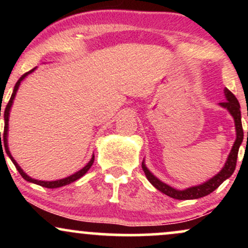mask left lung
Listing matches in <instances>:
<instances>
[{"mask_svg": "<svg viewBox=\"0 0 248 248\" xmlns=\"http://www.w3.org/2000/svg\"><path fill=\"white\" fill-rule=\"evenodd\" d=\"M225 98L226 101L220 102V106L226 108L230 112V114L234 119V126H235V132H237V139H235L234 143L231 152L229 154V157H227L226 162H225V166L223 169L219 171L217 175L213 176L212 178H210L209 181L205 182L203 184H199V186L187 187L186 190H177L173 189L168 184L163 183L160 181L157 177L153 175L152 172L148 170V168L144 164V161L142 162V169H143L144 173H146V177L148 181L153 184L154 186L157 190H160L161 192H163L164 195L169 196V197L175 198V199H181V201H186V199H197L204 196L210 195V193L215 191L217 187L223 183L224 181H226L227 178L231 177V175L234 172L235 166H237V158H238V152L239 147H240L241 142L244 140V130H243V124H241V113H240V105H239L238 99L235 98L234 94L230 90L225 88L224 90ZM247 140H248V133H247Z\"/></svg>", "mask_w": 248, "mask_h": 248, "instance_id": "8db88e82", "label": "left lung"}]
</instances>
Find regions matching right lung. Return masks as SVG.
Returning a JSON list of instances; mask_svg holds the SVG:
<instances>
[{
  "label": "right lung",
  "mask_w": 248,
  "mask_h": 248,
  "mask_svg": "<svg viewBox=\"0 0 248 248\" xmlns=\"http://www.w3.org/2000/svg\"><path fill=\"white\" fill-rule=\"evenodd\" d=\"M36 70V67H33L32 70H30L29 72L24 73L23 76L21 77V78L18 79L16 82L15 87H14V91H13V94L10 96V100L8 102V105L5 106V109H4V132H3V136H2V139H3V141H1V132H0V143H1V148L0 150L1 152H3V149H2V144H3L4 149H5V153H7V155L9 156L10 160L13 161V163L15 164L16 169L18 170V172L21 173V176L23 177L25 181L28 182H31V183H35L37 186H44V187H49V189H56V187H61V186H67V184L72 183V182L77 181V179H79L82 176L85 175L88 171V169H90L91 167H92L93 162H94V155L92 156V158H91V161L88 162V163L82 169L79 170V171H77L76 173H73V175L69 176V177H65V178H62V179H57V181H38V179H35V178H31L30 176H28L27 173H25L23 170H22V168L18 166V163L14 160V157L11 156V154L9 152V148H8V127H9V114H10V109H11V106H13V102H14V99H15L16 96V92L18 91V87L19 85H21V81L23 80V79L27 77L28 75H30V73H32L33 71ZM0 116H1V108H0Z\"/></svg>",
  "instance_id": "add662e5"
}]
</instances>
